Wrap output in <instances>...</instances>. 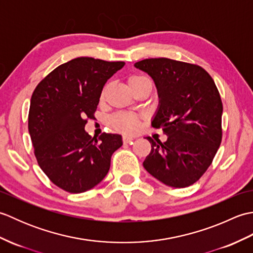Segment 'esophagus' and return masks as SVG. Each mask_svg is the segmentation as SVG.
<instances>
[{"label":"esophagus","mask_w":253,"mask_h":253,"mask_svg":"<svg viewBox=\"0 0 253 253\" xmlns=\"http://www.w3.org/2000/svg\"><path fill=\"white\" fill-rule=\"evenodd\" d=\"M133 137H131V136H127V135H124L123 136V141H124V143H129V142H131L132 140H133Z\"/></svg>","instance_id":"1"}]
</instances>
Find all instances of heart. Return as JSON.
<instances>
[{
	"mask_svg": "<svg viewBox=\"0 0 253 253\" xmlns=\"http://www.w3.org/2000/svg\"><path fill=\"white\" fill-rule=\"evenodd\" d=\"M149 82L150 80L147 77L140 76V75H132V76H129L127 78L128 88L130 90H133L135 88L139 87L140 84L144 83H149ZM109 88H110V84H105L104 88L102 89L101 95H100L101 101H104L105 96L107 94V91H109ZM112 125L114 126L116 129L121 130L123 132H132L137 130V128L139 126V120L135 115L122 113V114H117L116 116H114V118L112 120Z\"/></svg>",
	"mask_w": 253,
	"mask_h": 253,
	"instance_id": "heart-1",
	"label": "heart"
}]
</instances>
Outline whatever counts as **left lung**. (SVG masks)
<instances>
[{
	"label": "left lung",
	"instance_id": "8db88e82",
	"mask_svg": "<svg viewBox=\"0 0 253 253\" xmlns=\"http://www.w3.org/2000/svg\"><path fill=\"white\" fill-rule=\"evenodd\" d=\"M135 67L153 79L159 105L152 118L168 140L151 143L143 168L166 186L185 188L206 173L222 141L223 104L212 77L198 65L146 58Z\"/></svg>",
	"mask_w": 253,
	"mask_h": 253
}]
</instances>
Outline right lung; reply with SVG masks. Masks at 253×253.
<instances>
[{
    "mask_svg": "<svg viewBox=\"0 0 253 253\" xmlns=\"http://www.w3.org/2000/svg\"><path fill=\"white\" fill-rule=\"evenodd\" d=\"M124 62L77 57L56 67L37 85L30 100L28 129L38 164L63 190L92 189L109 173L122 136L84 130L93 118L101 91Z\"/></svg>",
    "mask_w": 253,
    "mask_h": 253,
    "instance_id": "add662e5",
    "label": "right lung"
}]
</instances>
